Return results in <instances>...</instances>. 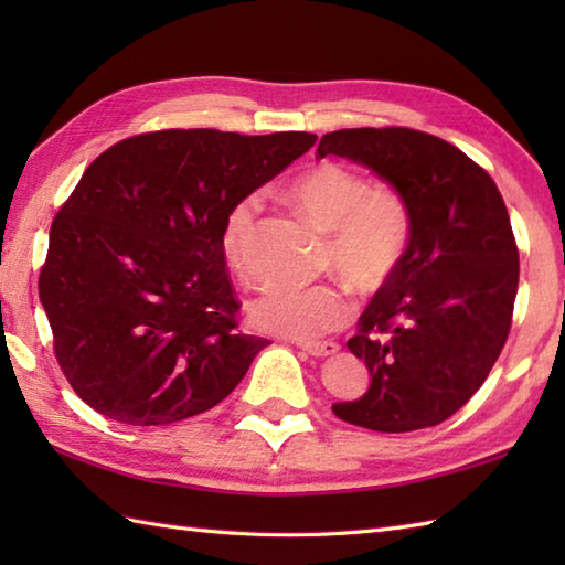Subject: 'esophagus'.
I'll return each mask as SVG.
<instances>
[{
    "mask_svg": "<svg viewBox=\"0 0 565 565\" xmlns=\"http://www.w3.org/2000/svg\"><path fill=\"white\" fill-rule=\"evenodd\" d=\"M298 347H301L306 354L318 356V359L332 356V354L340 352V344L338 342H298Z\"/></svg>",
    "mask_w": 565,
    "mask_h": 565,
    "instance_id": "obj_1",
    "label": "esophagus"
}]
</instances>
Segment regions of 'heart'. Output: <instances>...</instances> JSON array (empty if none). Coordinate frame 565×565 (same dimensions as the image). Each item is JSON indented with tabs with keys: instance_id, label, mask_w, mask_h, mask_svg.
<instances>
[{
	"instance_id": "b5f03b06",
	"label": "heart",
	"mask_w": 565,
	"mask_h": 565,
	"mask_svg": "<svg viewBox=\"0 0 565 565\" xmlns=\"http://www.w3.org/2000/svg\"><path fill=\"white\" fill-rule=\"evenodd\" d=\"M289 196L310 221L330 231L328 269H338L364 291L381 289L398 271L413 235V213L401 191L369 184L350 164L322 160L294 177ZM257 213L259 199L249 194L237 199L223 218V257L237 274H245ZM350 316L352 298L338 284L271 289L249 308L255 328L296 340H316L342 328Z\"/></svg>"
}]
</instances>
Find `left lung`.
<instances>
[{
	"instance_id": "obj_1",
	"label": "left lung",
	"mask_w": 565,
	"mask_h": 565,
	"mask_svg": "<svg viewBox=\"0 0 565 565\" xmlns=\"http://www.w3.org/2000/svg\"><path fill=\"white\" fill-rule=\"evenodd\" d=\"M318 154L366 164L401 191L413 235L347 342L371 371L340 419L374 431L435 427L483 386L512 326L520 252L493 179L451 142L415 128H342Z\"/></svg>"
}]
</instances>
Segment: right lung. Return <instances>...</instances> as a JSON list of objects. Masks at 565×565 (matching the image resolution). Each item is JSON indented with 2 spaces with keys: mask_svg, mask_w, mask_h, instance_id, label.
<instances>
[{
  "mask_svg": "<svg viewBox=\"0 0 565 565\" xmlns=\"http://www.w3.org/2000/svg\"><path fill=\"white\" fill-rule=\"evenodd\" d=\"M316 140L164 128L87 167L53 218L39 276L55 359L84 403L150 427L233 393L269 342L239 330L223 218Z\"/></svg>",
  "mask_w": 565,
  "mask_h": 565,
  "instance_id": "1",
  "label": "right lung"
}]
</instances>
